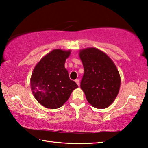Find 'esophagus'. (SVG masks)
Returning <instances> with one entry per match:
<instances>
[{
    "label": "esophagus",
    "instance_id": "esophagus-1",
    "mask_svg": "<svg viewBox=\"0 0 148 148\" xmlns=\"http://www.w3.org/2000/svg\"><path fill=\"white\" fill-rule=\"evenodd\" d=\"M75 82H76V83L77 84V86H79V80L77 79H76L75 80Z\"/></svg>",
    "mask_w": 148,
    "mask_h": 148
}]
</instances>
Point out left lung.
Masks as SVG:
<instances>
[{
  "instance_id": "obj_1",
  "label": "left lung",
  "mask_w": 148,
  "mask_h": 148,
  "mask_svg": "<svg viewBox=\"0 0 148 148\" xmlns=\"http://www.w3.org/2000/svg\"><path fill=\"white\" fill-rule=\"evenodd\" d=\"M84 68L81 89L87 101L94 108L110 106L119 93L121 77L116 64L104 52L95 47L79 50Z\"/></svg>"
}]
</instances>
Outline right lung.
<instances>
[{
    "label": "right lung",
    "mask_w": 148,
    "mask_h": 148,
    "mask_svg": "<svg viewBox=\"0 0 148 148\" xmlns=\"http://www.w3.org/2000/svg\"><path fill=\"white\" fill-rule=\"evenodd\" d=\"M71 50L56 49L40 59L35 66L31 77V88L35 99L49 109L61 107L72 92L78 87L70 79L64 63Z\"/></svg>",
    "instance_id": "obj_1"
}]
</instances>
